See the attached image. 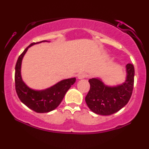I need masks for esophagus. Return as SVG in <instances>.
Masks as SVG:
<instances>
[{"instance_id":"esophagus-1","label":"esophagus","mask_w":149,"mask_h":149,"mask_svg":"<svg viewBox=\"0 0 149 149\" xmlns=\"http://www.w3.org/2000/svg\"><path fill=\"white\" fill-rule=\"evenodd\" d=\"M87 76H87V74L84 72L79 73L78 74V79H83V78H86Z\"/></svg>"}]
</instances>
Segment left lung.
I'll return each mask as SVG.
<instances>
[{
  "label": "left lung",
  "mask_w": 149,
  "mask_h": 149,
  "mask_svg": "<svg viewBox=\"0 0 149 149\" xmlns=\"http://www.w3.org/2000/svg\"><path fill=\"white\" fill-rule=\"evenodd\" d=\"M126 73L124 83L116 86H108L98 78L89 80L90 89L85 97V102L92 111L99 115H111L128 103L134 87L133 64L126 65Z\"/></svg>",
  "instance_id": "8db88e82"
}]
</instances>
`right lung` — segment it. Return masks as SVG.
<instances>
[{
	"label": "right lung",
	"mask_w": 149,
	"mask_h": 149,
	"mask_svg": "<svg viewBox=\"0 0 149 149\" xmlns=\"http://www.w3.org/2000/svg\"><path fill=\"white\" fill-rule=\"evenodd\" d=\"M47 40L33 42L20 54L15 66V89L19 98L24 104L37 113H47L55 109L64 99L66 92L76 82V78H68L58 82L45 90H36L30 88L22 78L21 67L24 56L31 46Z\"/></svg>",
	"instance_id": "right-lung-1"
}]
</instances>
